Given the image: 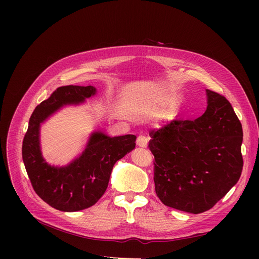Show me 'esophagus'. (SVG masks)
I'll list each match as a JSON object with an SVG mask.
<instances>
[{
	"instance_id": "34e87169",
	"label": "esophagus",
	"mask_w": 259,
	"mask_h": 259,
	"mask_svg": "<svg viewBox=\"0 0 259 259\" xmlns=\"http://www.w3.org/2000/svg\"><path fill=\"white\" fill-rule=\"evenodd\" d=\"M138 146L142 147V148H146L147 145H148V138L145 137V135H140V137L138 138Z\"/></svg>"
}]
</instances>
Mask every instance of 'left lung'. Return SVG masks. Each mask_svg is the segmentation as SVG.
Wrapping results in <instances>:
<instances>
[{
  "label": "left lung",
  "mask_w": 259,
  "mask_h": 259,
  "mask_svg": "<svg viewBox=\"0 0 259 259\" xmlns=\"http://www.w3.org/2000/svg\"><path fill=\"white\" fill-rule=\"evenodd\" d=\"M207 110L194 120L173 119L153 129L155 192L164 205L198 214L211 209L238 182L242 127L230 102L206 90Z\"/></svg>",
  "instance_id": "obj_1"
}]
</instances>
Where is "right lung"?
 Here are the masks:
<instances>
[{
	"label": "right lung",
	"mask_w": 259,
	"mask_h": 259,
	"mask_svg": "<svg viewBox=\"0 0 259 259\" xmlns=\"http://www.w3.org/2000/svg\"><path fill=\"white\" fill-rule=\"evenodd\" d=\"M98 90L93 86H62L36 106L22 146L23 161L35 193L52 208L75 212L93 206L105 193L115 162L135 148L133 134L109 137L91 132L85 149L65 166H54L43 157L40 126L66 106L84 104Z\"/></svg>",
	"instance_id": "right-lung-1"
}]
</instances>
